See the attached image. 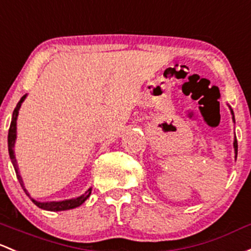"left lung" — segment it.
<instances>
[{
	"label": "left lung",
	"mask_w": 251,
	"mask_h": 251,
	"mask_svg": "<svg viewBox=\"0 0 251 251\" xmlns=\"http://www.w3.org/2000/svg\"><path fill=\"white\" fill-rule=\"evenodd\" d=\"M231 112H232V110H231ZM232 115H233V112H232ZM233 146H234V151H236V157H237V150H238V144H237V139H234Z\"/></svg>",
	"instance_id": "8db88e82"
}]
</instances>
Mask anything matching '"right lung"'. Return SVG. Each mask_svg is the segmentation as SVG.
Instances as JSON below:
<instances>
[{
    "mask_svg": "<svg viewBox=\"0 0 251 251\" xmlns=\"http://www.w3.org/2000/svg\"><path fill=\"white\" fill-rule=\"evenodd\" d=\"M25 97H26V95H25V96L21 97L20 101L18 102L17 107H15L14 112H13L12 121H10V126H9V132H8V150H9L10 160H12L13 166H14L15 173H17V178H18V180H19L21 188L24 189L25 194L27 195L28 197H30L28 192L26 191L25 186H24L23 179H21L20 174H19V172H18L17 160H15L14 150H13V148H14L15 138H17V118H18V113H19L20 105H21V103H23L24 100H25ZM90 194H91V189H89L88 191H86L84 195H81L80 197H77V199H73V200H67V201H61V202H46V203H42V202L35 201V200L31 199V197H30V199H31V201L35 203L37 207L42 208V209L51 210V212H60V210H68V209H73V208L79 207V205L83 204V203L85 202V200L88 199L89 196H90Z\"/></svg>",
    "mask_w": 251,
    "mask_h": 251,
    "instance_id": "right-lung-1",
    "label": "right lung"
}]
</instances>
